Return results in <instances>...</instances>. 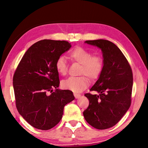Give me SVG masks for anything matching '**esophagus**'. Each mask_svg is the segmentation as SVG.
<instances>
[{
  "instance_id": "34e87169",
  "label": "esophagus",
  "mask_w": 148,
  "mask_h": 148,
  "mask_svg": "<svg viewBox=\"0 0 148 148\" xmlns=\"http://www.w3.org/2000/svg\"><path fill=\"white\" fill-rule=\"evenodd\" d=\"M73 95H74V96L76 99H78V98H79L80 96H81V95H80V94H78L77 92H74Z\"/></svg>"
}]
</instances>
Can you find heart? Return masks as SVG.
Returning a JSON list of instances; mask_svg holds the SVG:
<instances>
[{"label": "heart", "mask_w": 148, "mask_h": 148, "mask_svg": "<svg viewBox=\"0 0 148 148\" xmlns=\"http://www.w3.org/2000/svg\"><path fill=\"white\" fill-rule=\"evenodd\" d=\"M69 57L72 60L82 64L79 75H86L91 80L96 79L100 77L104 68V62L101 56H92L91 53L86 49L82 47H76L70 52ZM55 67L60 75L66 74L67 66L64 56H61L57 58ZM86 77L81 76L79 77H70L62 82V87L75 92H81L87 88L89 85V80Z\"/></svg>", "instance_id": "obj_1"}]
</instances>
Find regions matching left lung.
I'll use <instances>...</instances> for the list:
<instances>
[{"label": "left lung", "instance_id": "obj_1", "mask_svg": "<svg viewBox=\"0 0 148 148\" xmlns=\"http://www.w3.org/2000/svg\"><path fill=\"white\" fill-rule=\"evenodd\" d=\"M101 49L104 68L90 91L85 94L89 104L84 110L86 122L99 130L117 124L131 105L133 73L128 60L115 44L104 39L84 42Z\"/></svg>", "mask_w": 148, "mask_h": 148}]
</instances>
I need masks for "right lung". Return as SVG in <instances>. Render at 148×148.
I'll list each match as a JSON object with an SVG mask.
<instances>
[{
	"label": "right lung",
	"instance_id": "add662e5",
	"mask_svg": "<svg viewBox=\"0 0 148 148\" xmlns=\"http://www.w3.org/2000/svg\"><path fill=\"white\" fill-rule=\"evenodd\" d=\"M71 47L65 41L41 40L28 49L16 69L13 86L16 109L36 128L47 130L55 127L64 106L75 99L72 91L58 88L60 81L55 67L57 58Z\"/></svg>",
	"mask_w": 148,
	"mask_h": 148
}]
</instances>
